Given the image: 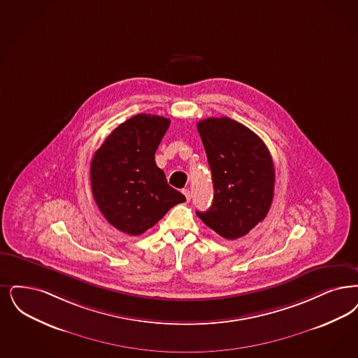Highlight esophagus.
Listing matches in <instances>:
<instances>
[{"label": "esophagus", "instance_id": "obj_1", "mask_svg": "<svg viewBox=\"0 0 358 358\" xmlns=\"http://www.w3.org/2000/svg\"><path fill=\"white\" fill-rule=\"evenodd\" d=\"M182 193L185 194L186 201H190V199H192V193H190V190H189V189H184V190H182Z\"/></svg>", "mask_w": 358, "mask_h": 358}]
</instances>
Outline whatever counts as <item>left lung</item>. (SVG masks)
I'll return each mask as SVG.
<instances>
[{
    "label": "left lung",
    "instance_id": "obj_1",
    "mask_svg": "<svg viewBox=\"0 0 358 358\" xmlns=\"http://www.w3.org/2000/svg\"><path fill=\"white\" fill-rule=\"evenodd\" d=\"M215 187L213 203L197 212L205 225L227 240H237L271 209L274 165L264 141L229 117L197 122Z\"/></svg>",
    "mask_w": 358,
    "mask_h": 358
}]
</instances>
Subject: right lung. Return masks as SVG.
Instances as JSON below:
<instances>
[{"instance_id": "right-lung-1", "label": "right lung", "mask_w": 358, "mask_h": 358, "mask_svg": "<svg viewBox=\"0 0 358 358\" xmlns=\"http://www.w3.org/2000/svg\"><path fill=\"white\" fill-rule=\"evenodd\" d=\"M171 120L133 115L106 137L90 162V184L101 213L115 229L138 236L185 196L168 184L155 153Z\"/></svg>"}]
</instances>
